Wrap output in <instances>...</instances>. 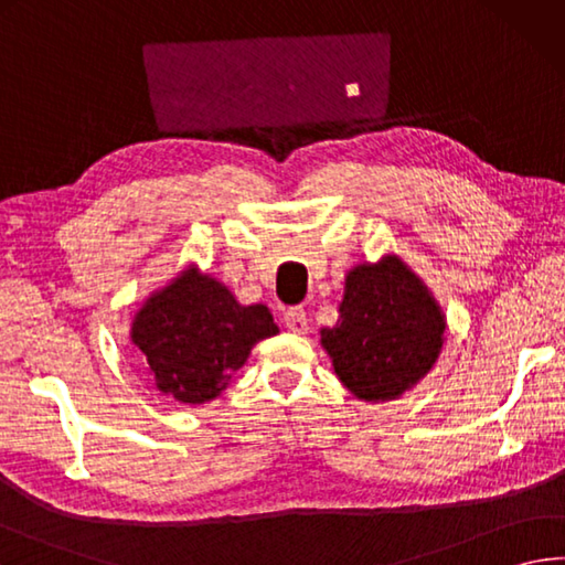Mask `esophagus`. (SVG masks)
Here are the masks:
<instances>
[{"instance_id":"obj_1","label":"esophagus","mask_w":565,"mask_h":565,"mask_svg":"<svg viewBox=\"0 0 565 565\" xmlns=\"http://www.w3.org/2000/svg\"><path fill=\"white\" fill-rule=\"evenodd\" d=\"M282 322L295 334H305L307 332V315H305L302 307H290V310L285 312Z\"/></svg>"}]
</instances>
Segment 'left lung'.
Segmentation results:
<instances>
[{"label": "left lung", "mask_w": 565, "mask_h": 565, "mask_svg": "<svg viewBox=\"0 0 565 565\" xmlns=\"http://www.w3.org/2000/svg\"><path fill=\"white\" fill-rule=\"evenodd\" d=\"M445 317L415 275L388 255L347 275L339 322L322 329L339 381L364 401H391L433 369Z\"/></svg>", "instance_id": "obj_1"}]
</instances>
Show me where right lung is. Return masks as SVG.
Here are the masks:
<instances>
[{"label": "right lung", "instance_id": "obj_1", "mask_svg": "<svg viewBox=\"0 0 565 565\" xmlns=\"http://www.w3.org/2000/svg\"><path fill=\"white\" fill-rule=\"evenodd\" d=\"M278 334L265 305L243 307L226 285L189 268L135 315L132 342L157 388L179 403H206L246 364L253 344Z\"/></svg>", "mask_w": 565, "mask_h": 565}]
</instances>
